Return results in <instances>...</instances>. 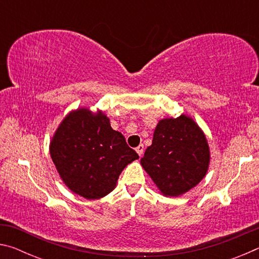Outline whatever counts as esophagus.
Segmentation results:
<instances>
[{"label": "esophagus", "instance_id": "1", "mask_svg": "<svg viewBox=\"0 0 259 259\" xmlns=\"http://www.w3.org/2000/svg\"><path fill=\"white\" fill-rule=\"evenodd\" d=\"M136 152H137V154L142 157V155H143V153H144V145L143 144H140V145L136 148Z\"/></svg>", "mask_w": 259, "mask_h": 259}]
</instances>
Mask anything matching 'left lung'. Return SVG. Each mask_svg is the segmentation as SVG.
Masks as SVG:
<instances>
[{"label":"left lung","mask_w":259,"mask_h":259,"mask_svg":"<svg viewBox=\"0 0 259 259\" xmlns=\"http://www.w3.org/2000/svg\"><path fill=\"white\" fill-rule=\"evenodd\" d=\"M140 164L164 196H179L195 187L208 172L210 148L203 130L191 116L159 121L152 145Z\"/></svg>","instance_id":"left-lung-1"}]
</instances>
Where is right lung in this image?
Listing matches in <instances>:
<instances>
[{
    "mask_svg": "<svg viewBox=\"0 0 259 259\" xmlns=\"http://www.w3.org/2000/svg\"><path fill=\"white\" fill-rule=\"evenodd\" d=\"M49 151L65 185L88 200L111 193L122 170L139 157L123 135L112 129L106 114L88 107L73 109L64 117Z\"/></svg>",
    "mask_w": 259,
    "mask_h": 259,
    "instance_id": "right-lung-1",
    "label": "right lung"
}]
</instances>
